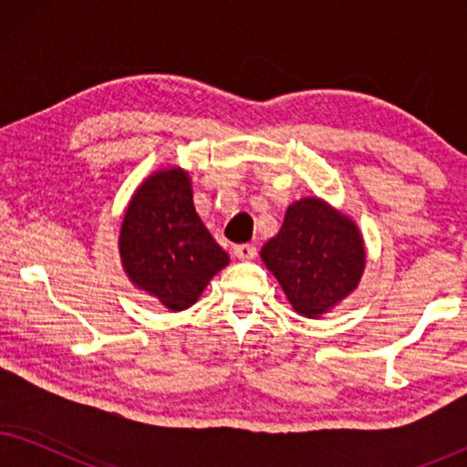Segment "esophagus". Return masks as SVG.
<instances>
[{
  "instance_id": "34e87169",
  "label": "esophagus",
  "mask_w": 467,
  "mask_h": 467,
  "mask_svg": "<svg viewBox=\"0 0 467 467\" xmlns=\"http://www.w3.org/2000/svg\"><path fill=\"white\" fill-rule=\"evenodd\" d=\"M234 254L238 259H254V257H257V246H254V244H238L234 248Z\"/></svg>"
}]
</instances>
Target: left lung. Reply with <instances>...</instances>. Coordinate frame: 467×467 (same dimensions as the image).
I'll list each match as a JSON object with an SVG mask.
<instances>
[{
    "label": "left lung",
    "mask_w": 467,
    "mask_h": 467,
    "mask_svg": "<svg viewBox=\"0 0 467 467\" xmlns=\"http://www.w3.org/2000/svg\"><path fill=\"white\" fill-rule=\"evenodd\" d=\"M261 259L304 317H318L359 285L366 267L361 234L327 203L306 197L289 206Z\"/></svg>",
    "instance_id": "1"
}]
</instances>
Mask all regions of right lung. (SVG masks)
Wrapping results in <instances>:
<instances>
[{"label":"right lung","mask_w":467,"mask_h":467,"mask_svg":"<svg viewBox=\"0 0 467 467\" xmlns=\"http://www.w3.org/2000/svg\"><path fill=\"white\" fill-rule=\"evenodd\" d=\"M119 246L131 283L170 310L195 304L229 261L195 213L189 174L178 168L157 171L136 191Z\"/></svg>","instance_id":"right-lung-1"}]
</instances>
